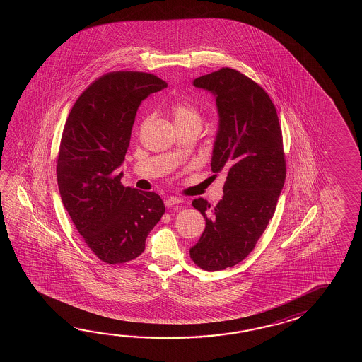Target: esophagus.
<instances>
[{
  "label": "esophagus",
  "mask_w": 362,
  "mask_h": 362,
  "mask_svg": "<svg viewBox=\"0 0 362 362\" xmlns=\"http://www.w3.org/2000/svg\"><path fill=\"white\" fill-rule=\"evenodd\" d=\"M184 199L182 198H180V197H170V198H167L165 202H164V204H165V207L170 208L173 207V206H176V204H180V203H182Z\"/></svg>",
  "instance_id": "34e87169"
}]
</instances>
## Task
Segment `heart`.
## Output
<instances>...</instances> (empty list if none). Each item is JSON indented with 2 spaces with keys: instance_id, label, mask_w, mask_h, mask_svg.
<instances>
[{
  "instance_id": "heart-1",
  "label": "heart",
  "mask_w": 362,
  "mask_h": 362,
  "mask_svg": "<svg viewBox=\"0 0 362 362\" xmlns=\"http://www.w3.org/2000/svg\"><path fill=\"white\" fill-rule=\"evenodd\" d=\"M170 111L175 117V122L177 125L184 124L202 123L200 111L194 106L190 100H180L175 102L170 107Z\"/></svg>"
}]
</instances>
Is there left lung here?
<instances>
[{
  "instance_id": "obj_1",
  "label": "left lung",
  "mask_w": 362,
  "mask_h": 362,
  "mask_svg": "<svg viewBox=\"0 0 362 362\" xmlns=\"http://www.w3.org/2000/svg\"><path fill=\"white\" fill-rule=\"evenodd\" d=\"M194 85L216 95L220 128L211 167L226 181L215 207L192 200L206 229L190 257L202 269L216 272L245 260L267 229L285 184V151L276 107L252 78L223 67Z\"/></svg>"
}]
</instances>
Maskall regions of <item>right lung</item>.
<instances>
[{
  "mask_svg": "<svg viewBox=\"0 0 362 362\" xmlns=\"http://www.w3.org/2000/svg\"><path fill=\"white\" fill-rule=\"evenodd\" d=\"M153 74L114 71L94 80L69 111L62 133L57 178L63 206L100 262H132L165 212L153 192L125 187V159L141 102L167 88Z\"/></svg>",
  "mask_w": 362,
  "mask_h": 362,
  "instance_id": "obj_1",
  "label": "right lung"
}]
</instances>
